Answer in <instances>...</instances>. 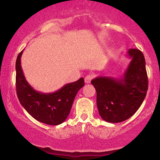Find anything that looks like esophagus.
Masks as SVG:
<instances>
[{"instance_id": "34e87169", "label": "esophagus", "mask_w": 160, "mask_h": 160, "mask_svg": "<svg viewBox=\"0 0 160 160\" xmlns=\"http://www.w3.org/2000/svg\"><path fill=\"white\" fill-rule=\"evenodd\" d=\"M92 79V76H91V75H87L84 78L85 82L87 83V84H88V83H90Z\"/></svg>"}]
</instances>
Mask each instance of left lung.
<instances>
[{"instance_id":"1","label":"left lung","mask_w":160,"mask_h":160,"mask_svg":"<svg viewBox=\"0 0 160 160\" xmlns=\"http://www.w3.org/2000/svg\"><path fill=\"white\" fill-rule=\"evenodd\" d=\"M125 56L131 60L119 78L102 76L91 81L97 92L99 114L110 123H119L132 117L141 106L148 90L143 53L130 49Z\"/></svg>"}]
</instances>
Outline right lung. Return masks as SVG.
<instances>
[{
	"label": "right lung",
	"mask_w": 160,
	"mask_h": 160,
	"mask_svg": "<svg viewBox=\"0 0 160 160\" xmlns=\"http://www.w3.org/2000/svg\"><path fill=\"white\" fill-rule=\"evenodd\" d=\"M23 51L24 49L18 54L16 61V88L19 102L37 121L49 125L62 124L69 115L78 91L84 86V78L66 84L54 92L36 91L27 82L22 69L21 57Z\"/></svg>",
	"instance_id": "add662e5"
}]
</instances>
